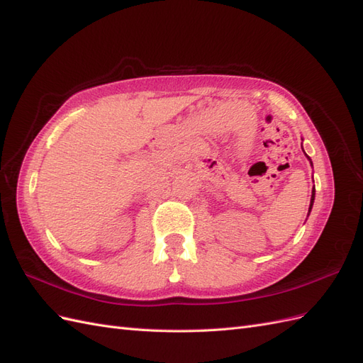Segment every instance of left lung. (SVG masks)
<instances>
[{"label": "left lung", "instance_id": "obj_1", "mask_svg": "<svg viewBox=\"0 0 363 363\" xmlns=\"http://www.w3.org/2000/svg\"><path fill=\"white\" fill-rule=\"evenodd\" d=\"M307 159H309V156H307ZM311 160V159H309ZM312 163V162H311ZM313 200H315V186H313V189H312V199H311V206H309V212L312 211V206H313Z\"/></svg>", "mask_w": 363, "mask_h": 363}]
</instances>
